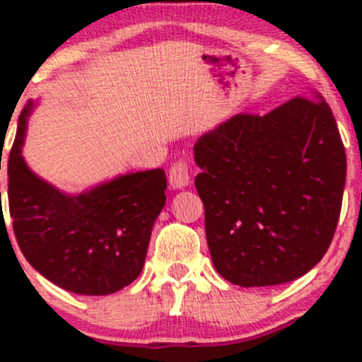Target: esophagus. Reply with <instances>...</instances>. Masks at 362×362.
<instances>
[{"label": "esophagus", "mask_w": 362, "mask_h": 362, "mask_svg": "<svg viewBox=\"0 0 362 362\" xmlns=\"http://www.w3.org/2000/svg\"><path fill=\"white\" fill-rule=\"evenodd\" d=\"M172 188H185L190 181V166L185 159H177L170 166V175H168Z\"/></svg>", "instance_id": "1"}]
</instances>
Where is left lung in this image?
Returning <instances> with one entry per match:
<instances>
[{
  "label": "left lung",
  "mask_w": 362,
  "mask_h": 362,
  "mask_svg": "<svg viewBox=\"0 0 362 362\" xmlns=\"http://www.w3.org/2000/svg\"><path fill=\"white\" fill-rule=\"evenodd\" d=\"M214 267L245 288L305 276L337 228L346 153L321 95L238 114L194 146Z\"/></svg>",
  "instance_id": "8db88e82"
}]
</instances>
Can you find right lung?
<instances>
[{
  "label": "right lung",
  "instance_id": "right-lung-1",
  "mask_svg": "<svg viewBox=\"0 0 362 362\" xmlns=\"http://www.w3.org/2000/svg\"><path fill=\"white\" fill-rule=\"evenodd\" d=\"M32 103L18 121L8 153V212L25 259L59 288L108 296L143 270L152 226L165 206L161 168L136 172L79 196L30 172L21 156Z\"/></svg>",
  "mask_w": 362,
  "mask_h": 362
}]
</instances>
